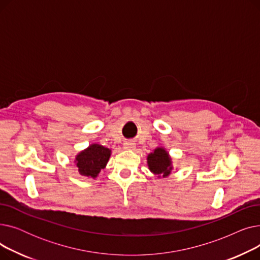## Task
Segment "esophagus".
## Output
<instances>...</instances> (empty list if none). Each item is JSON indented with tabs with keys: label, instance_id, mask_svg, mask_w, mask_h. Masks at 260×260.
I'll return each instance as SVG.
<instances>
[{
	"label": "esophagus",
	"instance_id": "34e87169",
	"mask_svg": "<svg viewBox=\"0 0 260 260\" xmlns=\"http://www.w3.org/2000/svg\"><path fill=\"white\" fill-rule=\"evenodd\" d=\"M135 146H136V144L132 141H126V142L123 143V148H124V149H134Z\"/></svg>",
	"mask_w": 260,
	"mask_h": 260
}]
</instances>
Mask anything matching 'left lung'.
<instances>
[{"instance_id":"8db88e82","label":"left lung","mask_w":260,"mask_h":260,"mask_svg":"<svg viewBox=\"0 0 260 260\" xmlns=\"http://www.w3.org/2000/svg\"><path fill=\"white\" fill-rule=\"evenodd\" d=\"M147 167L157 178H167L174 170L172 157L165 147L158 146L147 155Z\"/></svg>"}]
</instances>
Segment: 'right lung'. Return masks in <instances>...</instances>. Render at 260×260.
Masks as SVG:
<instances>
[{"label": "right lung", "instance_id": "1", "mask_svg": "<svg viewBox=\"0 0 260 260\" xmlns=\"http://www.w3.org/2000/svg\"><path fill=\"white\" fill-rule=\"evenodd\" d=\"M111 155L112 151L109 148L92 143L76 155L74 163L81 176L95 179L101 170L105 169Z\"/></svg>", "mask_w": 260, "mask_h": 260}]
</instances>
